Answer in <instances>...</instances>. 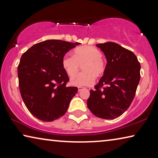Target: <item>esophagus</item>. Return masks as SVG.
Here are the masks:
<instances>
[{"label": "esophagus", "mask_w": 158, "mask_h": 158, "mask_svg": "<svg viewBox=\"0 0 158 158\" xmlns=\"http://www.w3.org/2000/svg\"><path fill=\"white\" fill-rule=\"evenodd\" d=\"M84 89V87H83V86H79V87H78V90H79V91H80V90H82V89Z\"/></svg>", "instance_id": "obj_1"}]
</instances>
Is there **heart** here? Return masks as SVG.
Listing matches in <instances>:
<instances>
[{"mask_svg":"<svg viewBox=\"0 0 158 158\" xmlns=\"http://www.w3.org/2000/svg\"><path fill=\"white\" fill-rule=\"evenodd\" d=\"M73 56L66 54L62 58V68L69 77H73L83 63L82 73L77 74L70 80L72 85L76 86L90 85L95 82V77L100 78L105 74L106 66L102 53L100 50L90 46L77 47Z\"/></svg>","mask_w":158,"mask_h":158,"instance_id":"heart-1","label":"heart"}]
</instances>
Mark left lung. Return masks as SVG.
<instances>
[{"mask_svg": "<svg viewBox=\"0 0 158 158\" xmlns=\"http://www.w3.org/2000/svg\"><path fill=\"white\" fill-rule=\"evenodd\" d=\"M106 61L104 75L90 90L87 106L100 118L114 119L129 108L140 80L141 65L132 52L114 42L98 44Z\"/></svg>", "mask_w": 158, "mask_h": 158, "instance_id": "left-lung-1", "label": "left lung"}]
</instances>
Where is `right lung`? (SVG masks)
Wrapping results in <instances>:
<instances>
[{
    "label": "right lung",
    "mask_w": 158,
    "mask_h": 158,
    "mask_svg": "<svg viewBox=\"0 0 158 158\" xmlns=\"http://www.w3.org/2000/svg\"><path fill=\"white\" fill-rule=\"evenodd\" d=\"M79 44L48 40L34 44L21 56L17 69L20 93L37 119L53 121L66 113L78 89L66 86L69 77L61 62L65 53Z\"/></svg>",
    "instance_id": "right-lung-1"
}]
</instances>
